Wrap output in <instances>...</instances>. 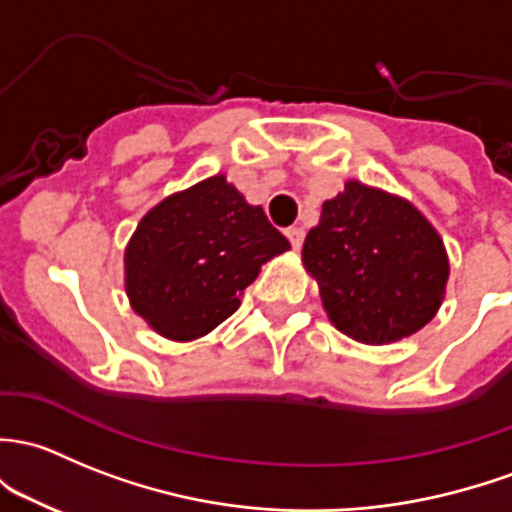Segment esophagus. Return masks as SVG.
Instances as JSON below:
<instances>
[{
  "label": "esophagus",
  "instance_id": "1",
  "mask_svg": "<svg viewBox=\"0 0 512 512\" xmlns=\"http://www.w3.org/2000/svg\"><path fill=\"white\" fill-rule=\"evenodd\" d=\"M287 238H289V242H292L294 250H299L301 242H304V230H301V228H289L287 230Z\"/></svg>",
  "mask_w": 512,
  "mask_h": 512
}]
</instances>
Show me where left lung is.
Wrapping results in <instances>:
<instances>
[{"instance_id": "obj_1", "label": "left lung", "mask_w": 512, "mask_h": 512, "mask_svg": "<svg viewBox=\"0 0 512 512\" xmlns=\"http://www.w3.org/2000/svg\"><path fill=\"white\" fill-rule=\"evenodd\" d=\"M301 260L319 282L331 324L368 346L427 326L449 279L444 242L410 201L348 181L324 203Z\"/></svg>"}]
</instances>
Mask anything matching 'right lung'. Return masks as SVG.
I'll use <instances>...</instances> for the list:
<instances>
[{
  "label": "right lung",
  "mask_w": 512,
  "mask_h": 512,
  "mask_svg": "<svg viewBox=\"0 0 512 512\" xmlns=\"http://www.w3.org/2000/svg\"><path fill=\"white\" fill-rule=\"evenodd\" d=\"M289 250L260 206L223 174L157 203L125 250L132 309L171 341H193L223 324L260 267Z\"/></svg>",
  "instance_id": "add662e5"
}]
</instances>
